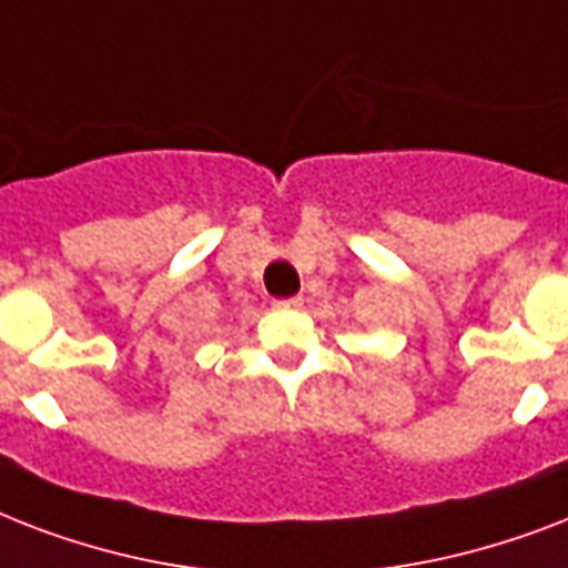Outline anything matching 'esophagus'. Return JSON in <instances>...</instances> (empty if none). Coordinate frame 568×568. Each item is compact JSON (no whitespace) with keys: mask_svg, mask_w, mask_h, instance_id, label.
<instances>
[{"mask_svg":"<svg viewBox=\"0 0 568 568\" xmlns=\"http://www.w3.org/2000/svg\"><path fill=\"white\" fill-rule=\"evenodd\" d=\"M303 297H285V301H274V310H301Z\"/></svg>","mask_w":568,"mask_h":568,"instance_id":"obj_1","label":"esophagus"}]
</instances>
